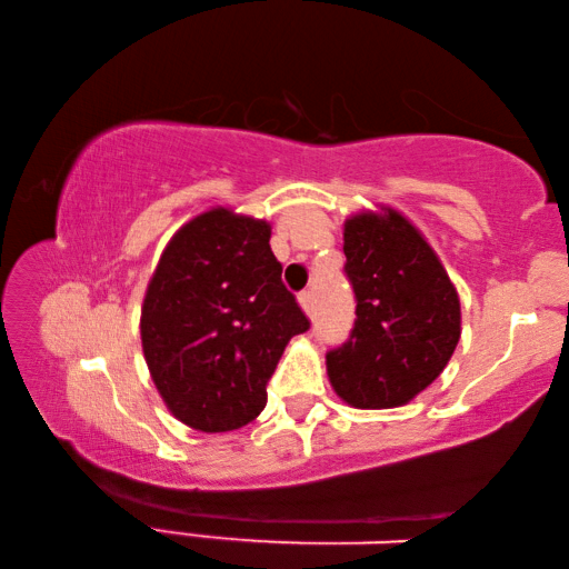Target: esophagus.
I'll list each match as a JSON object with an SVG mask.
<instances>
[{
  "label": "esophagus",
  "mask_w": 569,
  "mask_h": 569,
  "mask_svg": "<svg viewBox=\"0 0 569 569\" xmlns=\"http://www.w3.org/2000/svg\"><path fill=\"white\" fill-rule=\"evenodd\" d=\"M298 303H301V308L306 313L313 311V291H301L298 293Z\"/></svg>",
  "instance_id": "obj_1"
}]
</instances>
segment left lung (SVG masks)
Here are the masks:
<instances>
[{
    "mask_svg": "<svg viewBox=\"0 0 569 569\" xmlns=\"http://www.w3.org/2000/svg\"><path fill=\"white\" fill-rule=\"evenodd\" d=\"M343 226V273L356 296L351 336L326 353L333 391L356 409H393L435 381L455 353V283L423 236L391 208Z\"/></svg>",
    "mask_w": 569,
    "mask_h": 569,
    "instance_id": "1",
    "label": "left lung"
}]
</instances>
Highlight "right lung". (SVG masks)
I'll return each mask as SVG.
<instances>
[{
	"label": "right lung",
	"mask_w": 569,
	"mask_h": 569,
	"mask_svg": "<svg viewBox=\"0 0 569 569\" xmlns=\"http://www.w3.org/2000/svg\"><path fill=\"white\" fill-rule=\"evenodd\" d=\"M268 240L266 220L213 208L170 238L148 283L150 377L172 417L198 431L253 421L286 343L311 326Z\"/></svg>",
	"instance_id": "right-lung-1"
}]
</instances>
